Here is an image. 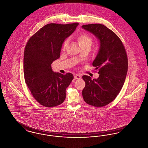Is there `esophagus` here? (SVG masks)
Returning <instances> with one entry per match:
<instances>
[{"label": "esophagus", "instance_id": "1", "mask_svg": "<svg viewBox=\"0 0 148 148\" xmlns=\"http://www.w3.org/2000/svg\"><path fill=\"white\" fill-rule=\"evenodd\" d=\"M74 78L75 79H80L81 78V76L80 75H79V74H75L74 75Z\"/></svg>", "mask_w": 148, "mask_h": 148}]
</instances>
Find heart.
Wrapping results in <instances>:
<instances>
[{
    "mask_svg": "<svg viewBox=\"0 0 148 148\" xmlns=\"http://www.w3.org/2000/svg\"><path fill=\"white\" fill-rule=\"evenodd\" d=\"M77 41L80 46L89 45L91 46L92 43V37L86 34H80L77 38ZM68 45V40H66L63 44V49H64Z\"/></svg>",
    "mask_w": 148,
    "mask_h": 148,
    "instance_id": "1",
    "label": "heart"
}]
</instances>
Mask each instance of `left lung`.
<instances>
[{
  "label": "left lung",
  "instance_id": "8db88e82",
  "mask_svg": "<svg viewBox=\"0 0 148 148\" xmlns=\"http://www.w3.org/2000/svg\"><path fill=\"white\" fill-rule=\"evenodd\" d=\"M82 27L96 36L100 47L92 63L100 74L97 79L83 75L85 86L83 99L90 105L106 106L115 99L122 88L128 71V57L121 39L102 24L84 25Z\"/></svg>",
  "mask_w": 148,
  "mask_h": 148
}]
</instances>
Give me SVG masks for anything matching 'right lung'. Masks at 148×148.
Returning <instances> with one entry per match:
<instances>
[{
    "label": "right lung",
    "instance_id": "right-lung-1",
    "mask_svg": "<svg viewBox=\"0 0 148 148\" xmlns=\"http://www.w3.org/2000/svg\"><path fill=\"white\" fill-rule=\"evenodd\" d=\"M78 25H46L26 43L24 54L25 83L36 100L43 106H57L65 100V90L74 76L69 73L65 75L54 73L51 64L60 57L63 43Z\"/></svg>",
    "mask_w": 148,
    "mask_h": 148
}]
</instances>
